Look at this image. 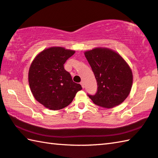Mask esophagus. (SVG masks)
<instances>
[{
    "label": "esophagus",
    "instance_id": "obj_1",
    "mask_svg": "<svg viewBox=\"0 0 158 158\" xmlns=\"http://www.w3.org/2000/svg\"><path fill=\"white\" fill-rule=\"evenodd\" d=\"M80 84H81V86H82V88H84V85H85V84H84V81H81V83H80Z\"/></svg>",
    "mask_w": 158,
    "mask_h": 158
}]
</instances>
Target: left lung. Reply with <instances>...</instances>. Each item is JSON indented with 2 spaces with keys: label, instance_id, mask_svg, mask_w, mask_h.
I'll return each mask as SVG.
<instances>
[{
  "label": "left lung",
  "instance_id": "obj_1",
  "mask_svg": "<svg viewBox=\"0 0 158 158\" xmlns=\"http://www.w3.org/2000/svg\"><path fill=\"white\" fill-rule=\"evenodd\" d=\"M85 56L97 83L95 94H88L94 104L113 108L127 99L133 84V73L125 60L108 48H96L85 52Z\"/></svg>",
  "mask_w": 158,
  "mask_h": 158
}]
</instances>
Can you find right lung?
<instances>
[{"mask_svg":"<svg viewBox=\"0 0 158 158\" xmlns=\"http://www.w3.org/2000/svg\"><path fill=\"white\" fill-rule=\"evenodd\" d=\"M74 52L52 47L41 52L31 63L28 73L30 90L36 101L45 108L57 110L68 106L82 89L64 66Z\"/></svg>","mask_w":158,"mask_h":158,"instance_id":"1","label":"right lung"}]
</instances>
